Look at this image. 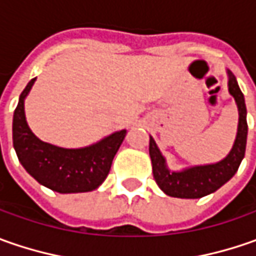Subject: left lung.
Masks as SVG:
<instances>
[{
    "label": "left lung",
    "instance_id": "left-lung-1",
    "mask_svg": "<svg viewBox=\"0 0 256 256\" xmlns=\"http://www.w3.org/2000/svg\"><path fill=\"white\" fill-rule=\"evenodd\" d=\"M226 72L230 78L228 90L235 98V102L238 106L240 122H238V132L231 152L222 161L216 164H208V165H196L186 168L184 171H170L162 154L158 150L152 136H150V156L152 162L154 180L158 184V186L170 196L195 200L210 195L218 188H221L225 182L230 181L241 165V161L245 155L246 135H248L246 106H245L244 94L240 90L235 75L231 71Z\"/></svg>",
    "mask_w": 256,
    "mask_h": 256
}]
</instances>
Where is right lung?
Listing matches in <instances>:
<instances>
[{
  "instance_id": "obj_1",
  "label": "right lung",
  "mask_w": 256,
  "mask_h": 256,
  "mask_svg": "<svg viewBox=\"0 0 256 256\" xmlns=\"http://www.w3.org/2000/svg\"><path fill=\"white\" fill-rule=\"evenodd\" d=\"M35 82L31 80L20 95L12 120V144L21 165L32 178L60 194L90 192L108 176L111 164L126 131H116L85 148L66 150L36 138L25 120L24 101Z\"/></svg>"
}]
</instances>
